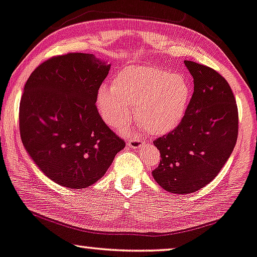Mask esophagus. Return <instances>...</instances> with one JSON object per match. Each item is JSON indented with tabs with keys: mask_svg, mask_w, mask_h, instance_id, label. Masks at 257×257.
<instances>
[{
	"mask_svg": "<svg viewBox=\"0 0 257 257\" xmlns=\"http://www.w3.org/2000/svg\"><path fill=\"white\" fill-rule=\"evenodd\" d=\"M126 145H128L133 149H139V148H141L143 145H145V142H143L142 140L138 139V138H133L131 140H128Z\"/></svg>",
	"mask_w": 257,
	"mask_h": 257,
	"instance_id": "34e87169",
	"label": "esophagus"
}]
</instances>
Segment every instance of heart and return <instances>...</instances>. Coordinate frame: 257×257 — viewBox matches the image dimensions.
Segmentation results:
<instances>
[{
    "label": "heart",
    "instance_id": "heart-1",
    "mask_svg": "<svg viewBox=\"0 0 257 257\" xmlns=\"http://www.w3.org/2000/svg\"><path fill=\"white\" fill-rule=\"evenodd\" d=\"M191 98V87L181 73L159 67H125L115 75L111 87L98 88L95 105L101 118L118 128L133 115L154 135L168 134L182 122ZM126 131V126L123 128Z\"/></svg>",
    "mask_w": 257,
    "mask_h": 257
}]
</instances>
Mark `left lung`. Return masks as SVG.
Returning a JSON list of instances; mask_svg holds the SVG:
<instances>
[{
    "label": "left lung",
    "instance_id": "obj_1",
    "mask_svg": "<svg viewBox=\"0 0 257 257\" xmlns=\"http://www.w3.org/2000/svg\"><path fill=\"white\" fill-rule=\"evenodd\" d=\"M194 93L182 122L156 139L159 167L153 177L164 190L190 194L211 182L237 141L238 111L230 85L216 70L184 61Z\"/></svg>",
    "mask_w": 257,
    "mask_h": 257
}]
</instances>
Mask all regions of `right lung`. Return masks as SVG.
<instances>
[{
	"label": "right lung",
	"instance_id": "obj_1",
	"mask_svg": "<svg viewBox=\"0 0 257 257\" xmlns=\"http://www.w3.org/2000/svg\"><path fill=\"white\" fill-rule=\"evenodd\" d=\"M109 69L93 54L60 55L41 63L23 89L22 143L41 172L60 186H91L124 148L95 105Z\"/></svg>",
	"mask_w": 257,
	"mask_h": 257
}]
</instances>
